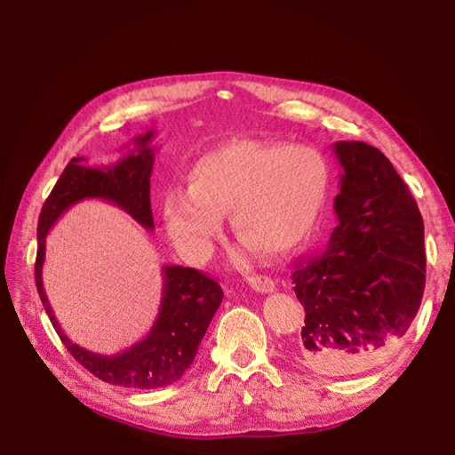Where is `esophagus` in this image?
<instances>
[{
	"instance_id": "esophagus-1",
	"label": "esophagus",
	"mask_w": 455,
	"mask_h": 455,
	"mask_svg": "<svg viewBox=\"0 0 455 455\" xmlns=\"http://www.w3.org/2000/svg\"><path fill=\"white\" fill-rule=\"evenodd\" d=\"M248 285L256 289L259 293H272L275 289V282L269 275L264 274H254V275H248Z\"/></svg>"
}]
</instances>
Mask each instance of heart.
Wrapping results in <instances>:
<instances>
[{"label":"heart","mask_w":455,"mask_h":455,"mask_svg":"<svg viewBox=\"0 0 455 455\" xmlns=\"http://www.w3.org/2000/svg\"><path fill=\"white\" fill-rule=\"evenodd\" d=\"M188 181L189 188H172L162 201L170 238L183 256L205 262L228 211L244 246L275 256L311 235L331 168L311 147L236 140L197 158Z\"/></svg>","instance_id":"obj_1"}]
</instances>
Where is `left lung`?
Returning a JSON list of instances; mask_svg holds the SVG:
<instances>
[{
	"instance_id": "1",
	"label": "left lung",
	"mask_w": 455,
	"mask_h": 455,
	"mask_svg": "<svg viewBox=\"0 0 455 455\" xmlns=\"http://www.w3.org/2000/svg\"><path fill=\"white\" fill-rule=\"evenodd\" d=\"M342 166L338 227L326 250L297 264L291 279L305 326L295 357L308 370H370L419 313L427 282L424 222L417 201L381 150L332 144Z\"/></svg>"
}]
</instances>
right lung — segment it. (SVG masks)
<instances>
[{
    "label": "right lung",
    "mask_w": 455,
    "mask_h": 455,
    "mask_svg": "<svg viewBox=\"0 0 455 455\" xmlns=\"http://www.w3.org/2000/svg\"><path fill=\"white\" fill-rule=\"evenodd\" d=\"M154 132L148 131L132 139L134 148L111 166L92 168L85 158L68 162L60 180L44 201L36 227V262L35 282L44 311L54 331L76 360L101 381L129 389H160L176 383L196 360L197 347L211 324L212 315L222 301V289L215 279L193 267L164 266L162 301L156 321L140 342L113 355L85 350L68 338L48 303L43 287V264L46 235L60 215L74 203L84 199H103L121 207L147 230H154L150 209V176L154 150L150 147Z\"/></svg>",
    "instance_id": "add662e5"
}]
</instances>
